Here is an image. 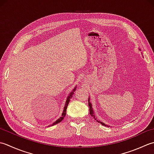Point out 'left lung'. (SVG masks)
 <instances>
[{
  "mask_svg": "<svg viewBox=\"0 0 154 154\" xmlns=\"http://www.w3.org/2000/svg\"><path fill=\"white\" fill-rule=\"evenodd\" d=\"M139 50L140 51V49H139ZM88 106H89V107H90V115H91V116H92L95 119V120H96L97 122H99V123H100L102 125H105V126H107V127L108 126V127H109V125L105 124V123H103V122H102L101 121H100V120H98V119L97 118V117L96 116V115H95V114H94V110H93L92 105V103H91V102H90V96H89V98H88Z\"/></svg>",
  "mask_w": 154,
  "mask_h": 154,
  "instance_id": "left-lung-1",
  "label": "left lung"
}]
</instances>
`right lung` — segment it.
Returning a JSON list of instances; mask_svg holds the SVG:
<instances>
[{
	"label": "right lung",
	"mask_w": 154,
	"mask_h": 154,
	"mask_svg": "<svg viewBox=\"0 0 154 154\" xmlns=\"http://www.w3.org/2000/svg\"><path fill=\"white\" fill-rule=\"evenodd\" d=\"M76 86H75V87L74 88V89H73L72 90L71 92L68 94V97H67V98H66V103H65V105H64V109H63V112H62V114L61 117H60V118H58L57 120H56V122H54V123H53L52 125H49L48 126H52V125H56V124L60 123V122L64 118L66 114V109H67V106H68V103H69V102H70V99L72 98V96H73L74 93V92H75V90H76Z\"/></svg>",
	"instance_id": "1"
}]
</instances>
